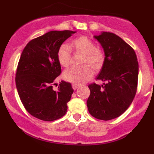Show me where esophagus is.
Segmentation results:
<instances>
[{
	"instance_id": "esophagus-1",
	"label": "esophagus",
	"mask_w": 154,
	"mask_h": 154,
	"mask_svg": "<svg viewBox=\"0 0 154 154\" xmlns=\"http://www.w3.org/2000/svg\"><path fill=\"white\" fill-rule=\"evenodd\" d=\"M78 88H79V85L75 84V83H73V84H72V88H73L74 90H77Z\"/></svg>"
}]
</instances>
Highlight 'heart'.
I'll list each match as a JSON object with an SVG mask.
<instances>
[{
	"label": "heart",
	"instance_id": "b5f03b06",
	"mask_svg": "<svg viewBox=\"0 0 154 154\" xmlns=\"http://www.w3.org/2000/svg\"><path fill=\"white\" fill-rule=\"evenodd\" d=\"M72 46L76 51L84 54L83 63H89L95 69L99 68L103 63V51L99 47L95 46L94 42L88 37L79 36L74 39L72 42ZM57 58L61 66H68L72 60L71 47L66 43L61 44L58 49ZM93 75V69L88 65L71 67L63 73V77L66 80L77 85L84 84L89 80Z\"/></svg>",
	"mask_w": 154,
	"mask_h": 154
}]
</instances>
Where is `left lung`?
I'll list each match as a JSON object with an SVG mask.
<instances>
[{"mask_svg":"<svg viewBox=\"0 0 154 154\" xmlns=\"http://www.w3.org/2000/svg\"><path fill=\"white\" fill-rule=\"evenodd\" d=\"M94 38L103 47L105 59L87 100L88 111L98 119L111 120L123 114L135 98L138 80V62L133 48L120 37L103 32Z\"/></svg>","mask_w":154,"mask_h":154,"instance_id":"8db88e82","label":"left lung"}]
</instances>
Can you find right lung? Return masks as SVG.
Wrapping results in <instances>:
<instances>
[{
	"label": "right lung",
	"mask_w": 154,
	"mask_h": 154,
	"mask_svg": "<svg viewBox=\"0 0 154 154\" xmlns=\"http://www.w3.org/2000/svg\"><path fill=\"white\" fill-rule=\"evenodd\" d=\"M76 32L51 31L29 41L19 59L16 85L24 108L32 116L43 121H54L66 114L67 103L74 90L61 81L53 88L61 72L57 58L60 45Z\"/></svg>",
	"instance_id": "obj_1"
}]
</instances>
